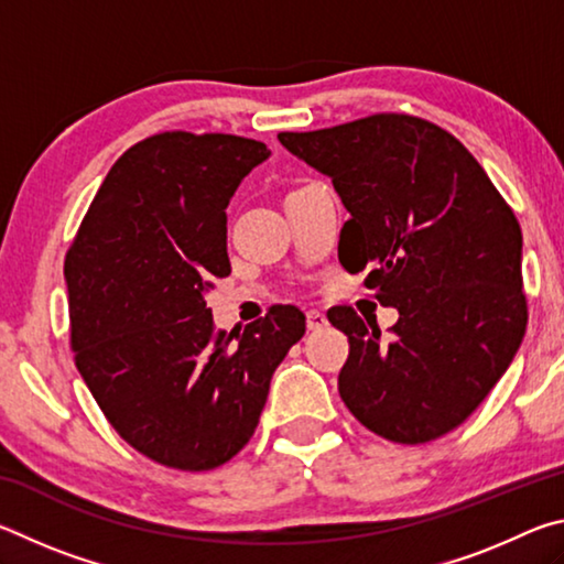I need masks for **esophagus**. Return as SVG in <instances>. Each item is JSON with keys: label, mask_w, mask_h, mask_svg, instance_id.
Returning <instances> with one entry per match:
<instances>
[{"label": "esophagus", "mask_w": 564, "mask_h": 564, "mask_svg": "<svg viewBox=\"0 0 564 564\" xmlns=\"http://www.w3.org/2000/svg\"><path fill=\"white\" fill-rule=\"evenodd\" d=\"M305 326H308V330H323L328 326V318L321 311H308L305 313Z\"/></svg>", "instance_id": "esophagus-1"}]
</instances>
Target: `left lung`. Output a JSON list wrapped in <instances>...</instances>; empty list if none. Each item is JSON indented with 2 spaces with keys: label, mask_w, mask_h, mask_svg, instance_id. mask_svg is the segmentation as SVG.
I'll list each match as a JSON object with an SVG mask.
<instances>
[{
  "label": "left lung",
  "mask_w": 564,
  "mask_h": 564,
  "mask_svg": "<svg viewBox=\"0 0 564 564\" xmlns=\"http://www.w3.org/2000/svg\"><path fill=\"white\" fill-rule=\"evenodd\" d=\"M279 141L330 176L350 214L343 269H370L366 289L400 313L383 340L348 305L328 311L350 343L343 403L393 443L455 431L508 370L528 326L512 208L453 133L408 113L283 131Z\"/></svg>",
  "instance_id": "obj_1"
}]
</instances>
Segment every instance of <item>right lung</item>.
Listing matches in <instances>:
<instances>
[{
  "mask_svg": "<svg viewBox=\"0 0 564 564\" xmlns=\"http://www.w3.org/2000/svg\"><path fill=\"white\" fill-rule=\"evenodd\" d=\"M271 156L234 133H154L104 178L64 261L76 368L113 431L176 470L251 441L273 370L305 333L295 305L216 330L204 291L231 273L226 206Z\"/></svg>",
  "mask_w": 564,
  "mask_h": 564,
  "instance_id": "obj_1",
  "label": "right lung"
}]
</instances>
